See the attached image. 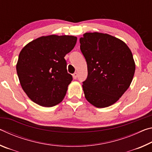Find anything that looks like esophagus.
Listing matches in <instances>:
<instances>
[{
    "label": "esophagus",
    "instance_id": "34e87169",
    "mask_svg": "<svg viewBox=\"0 0 152 152\" xmlns=\"http://www.w3.org/2000/svg\"><path fill=\"white\" fill-rule=\"evenodd\" d=\"M77 77H78V74H77L76 72L73 74V78H74V79H76Z\"/></svg>",
    "mask_w": 152,
    "mask_h": 152
}]
</instances>
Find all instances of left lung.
Returning <instances> with one entry per match:
<instances>
[{
	"instance_id": "8db88e82",
	"label": "left lung",
	"mask_w": 152,
	"mask_h": 152,
	"mask_svg": "<svg viewBox=\"0 0 152 152\" xmlns=\"http://www.w3.org/2000/svg\"><path fill=\"white\" fill-rule=\"evenodd\" d=\"M88 76L82 83L84 96L97 108L115 103L129 87L135 64L128 46L107 33H86L80 39Z\"/></svg>"
}]
</instances>
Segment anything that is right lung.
<instances>
[{
  "mask_svg": "<svg viewBox=\"0 0 152 152\" xmlns=\"http://www.w3.org/2000/svg\"><path fill=\"white\" fill-rule=\"evenodd\" d=\"M76 41L72 35L42 36L20 51L17 75L23 90L36 104L50 107L62 101L72 80L64 57Z\"/></svg>",
  "mask_w": 152,
  "mask_h": 152,
  "instance_id": "add662e5",
  "label": "right lung"
}]
</instances>
